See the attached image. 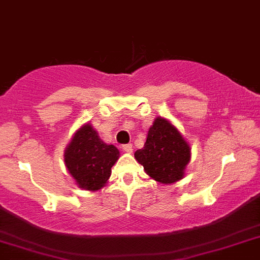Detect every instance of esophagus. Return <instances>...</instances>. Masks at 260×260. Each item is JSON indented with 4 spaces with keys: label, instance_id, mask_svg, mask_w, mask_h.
Wrapping results in <instances>:
<instances>
[{
    "label": "esophagus",
    "instance_id": "esophagus-1",
    "mask_svg": "<svg viewBox=\"0 0 260 260\" xmlns=\"http://www.w3.org/2000/svg\"><path fill=\"white\" fill-rule=\"evenodd\" d=\"M122 149L125 153H132L133 152V145L132 144H123L122 145Z\"/></svg>",
    "mask_w": 260,
    "mask_h": 260
}]
</instances>
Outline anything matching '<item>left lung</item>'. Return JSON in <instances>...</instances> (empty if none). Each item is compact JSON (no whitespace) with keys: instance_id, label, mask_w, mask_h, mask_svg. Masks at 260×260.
I'll return each mask as SVG.
<instances>
[{"instance_id":"left-lung-1","label":"left lung","mask_w":260,"mask_h":260,"mask_svg":"<svg viewBox=\"0 0 260 260\" xmlns=\"http://www.w3.org/2000/svg\"><path fill=\"white\" fill-rule=\"evenodd\" d=\"M135 158L154 180L173 184L184 178L191 149L175 125L162 117H156L148 131L144 147L137 150Z\"/></svg>"}]
</instances>
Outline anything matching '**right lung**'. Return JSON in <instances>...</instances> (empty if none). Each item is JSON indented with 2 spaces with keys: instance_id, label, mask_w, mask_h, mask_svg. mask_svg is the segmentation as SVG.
Wrapping results in <instances>:
<instances>
[{
  "instance_id": "obj_1",
  "label": "right lung",
  "mask_w": 260,
  "mask_h": 260,
  "mask_svg": "<svg viewBox=\"0 0 260 260\" xmlns=\"http://www.w3.org/2000/svg\"><path fill=\"white\" fill-rule=\"evenodd\" d=\"M119 158L115 145L101 141L90 123L76 131L64 152L68 172L80 189H102L111 176V168Z\"/></svg>"
}]
</instances>
